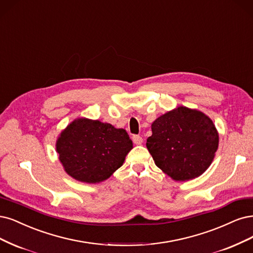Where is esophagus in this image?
<instances>
[{"mask_svg": "<svg viewBox=\"0 0 253 253\" xmlns=\"http://www.w3.org/2000/svg\"><path fill=\"white\" fill-rule=\"evenodd\" d=\"M133 142H134L136 145H140V144L143 142V139H142L141 136L134 135V136H133Z\"/></svg>", "mask_w": 253, "mask_h": 253, "instance_id": "34e87169", "label": "esophagus"}]
</instances>
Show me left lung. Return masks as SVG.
I'll return each instance as SVG.
<instances>
[{"mask_svg":"<svg viewBox=\"0 0 253 253\" xmlns=\"http://www.w3.org/2000/svg\"><path fill=\"white\" fill-rule=\"evenodd\" d=\"M146 147L155 164L176 181L201 176L219 146V134L204 113L179 107L157 118Z\"/></svg>","mask_w":253,"mask_h":253,"instance_id":"left-lung-1","label":"left lung"}]
</instances>
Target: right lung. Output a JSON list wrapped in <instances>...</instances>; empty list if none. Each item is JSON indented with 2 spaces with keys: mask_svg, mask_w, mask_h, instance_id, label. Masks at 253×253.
<instances>
[{
  "mask_svg": "<svg viewBox=\"0 0 253 253\" xmlns=\"http://www.w3.org/2000/svg\"><path fill=\"white\" fill-rule=\"evenodd\" d=\"M132 147L126 129L86 118L72 121L56 141L59 161L68 175L85 183L110 178Z\"/></svg>",
  "mask_w": 253,
  "mask_h": 253,
  "instance_id": "1",
  "label": "right lung"
}]
</instances>
